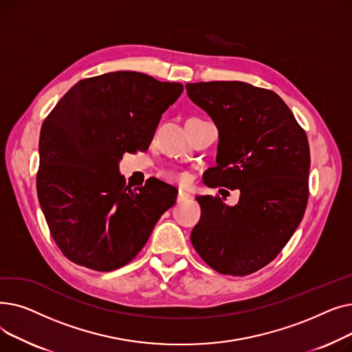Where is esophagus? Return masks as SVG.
<instances>
[{
	"label": "esophagus",
	"mask_w": 352,
	"mask_h": 352,
	"mask_svg": "<svg viewBox=\"0 0 352 352\" xmlns=\"http://www.w3.org/2000/svg\"><path fill=\"white\" fill-rule=\"evenodd\" d=\"M191 195L188 194V192H186V191H182V190H179L178 191V195H177V202H181V201H186L187 198H190Z\"/></svg>",
	"instance_id": "34e87169"
}]
</instances>
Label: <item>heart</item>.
<instances>
[{
    "label": "heart",
    "mask_w": 352,
    "mask_h": 352,
    "mask_svg": "<svg viewBox=\"0 0 352 352\" xmlns=\"http://www.w3.org/2000/svg\"><path fill=\"white\" fill-rule=\"evenodd\" d=\"M161 177L166 181H171V182H177L179 186H187V184L191 181V177L188 173L186 171H181L177 168H168V170H164L161 173Z\"/></svg>",
    "instance_id": "obj_1"
}]
</instances>
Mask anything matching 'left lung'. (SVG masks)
<instances>
[{"mask_svg": "<svg viewBox=\"0 0 352 352\" xmlns=\"http://www.w3.org/2000/svg\"><path fill=\"white\" fill-rule=\"evenodd\" d=\"M186 89L219 133L217 165L204 184L241 192L234 207L219 195H198L201 218L191 243L217 272L245 276L283 251L304 217L311 162L305 129L271 89L241 81Z\"/></svg>", "mask_w": 352, "mask_h": 352, "instance_id": "1", "label": "left lung"}]
</instances>
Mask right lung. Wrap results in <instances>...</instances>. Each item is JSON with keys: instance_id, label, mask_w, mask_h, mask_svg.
Wrapping results in <instances>:
<instances>
[{"instance_id": "right-lung-1", "label": "right lung", "mask_w": 352, "mask_h": 352, "mask_svg": "<svg viewBox=\"0 0 352 352\" xmlns=\"http://www.w3.org/2000/svg\"><path fill=\"white\" fill-rule=\"evenodd\" d=\"M182 89L141 72H108L78 81L44 120L36 194L71 263L101 272L124 267L175 204V188L162 181L125 186L118 161L148 150Z\"/></svg>"}]
</instances>
